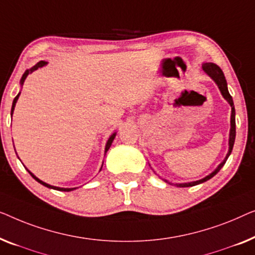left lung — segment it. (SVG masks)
I'll list each match as a JSON object with an SVG mask.
<instances>
[{"label": "left lung", "mask_w": 255, "mask_h": 255, "mask_svg": "<svg viewBox=\"0 0 255 255\" xmlns=\"http://www.w3.org/2000/svg\"><path fill=\"white\" fill-rule=\"evenodd\" d=\"M202 70L206 73L208 76H209L211 80H213L216 85L220 89V91L222 93V96H223V98L227 100V102L230 104L231 106V119H230V134H229V151L227 153V156H225V158L223 162H222L218 166L215 168V170L211 172L210 174L206 175V177L200 179V180H196V181H191V182H182V184H172L166 179H163L165 182H167V184L170 185H175L177 187H192V186H195V185H199V184H202V182L209 180L214 177L215 174L218 173V171L221 170L222 167L224 166L225 162H227V159L229 158V156L231 155V151H232V148H234V144H235V139H236V111H235V105H234V100H232V97L230 93H229L228 90V83H227V80H225V76L223 74V71L220 67L217 66V64L215 63H211V62H204L202 63ZM150 165V164H149ZM155 172V171H153ZM156 173V172H155Z\"/></svg>", "instance_id": "left-lung-1"}]
</instances>
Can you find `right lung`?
Wrapping results in <instances>:
<instances>
[{
  "mask_svg": "<svg viewBox=\"0 0 255 255\" xmlns=\"http://www.w3.org/2000/svg\"><path fill=\"white\" fill-rule=\"evenodd\" d=\"M48 62H46V61H40V62H38L37 64H35V66H33L32 68H30V69H27V70H25V73L23 74V76H21V78H20V87H23V84H24V82H25V80H26V77L28 76V74H31V73H33L34 70H37L38 68H41V67H44V66H46V64H47ZM19 95H20V92L18 93V95H17L16 97H15V99H13V102H12V107H11V117H12V114H13V111H15V106H16V103H17V100H18V98H19ZM116 135H117V132H113L112 135L110 136V138L107 139V142H106V145H105V155H106V152L109 151V149H110V146H111V144H112V142H113V139H114V137H116ZM102 167H103V165H102ZM102 167H100V170H102ZM27 170V168H26ZM28 171V170H27ZM28 173H30L31 175H32V178L34 179V180H37L38 182H40L41 185H44L45 187H48V188H52V189H56V191H61V192H70V191H74V189H76V188H63V187H56V186H52V185H49V184H46V182H44L42 180H40V179L39 178H37L35 177V175L32 173L31 171H28Z\"/></svg>",
  "mask_w": 255,
  "mask_h": 255,
  "instance_id": "obj_1",
  "label": "right lung"
}]
</instances>
